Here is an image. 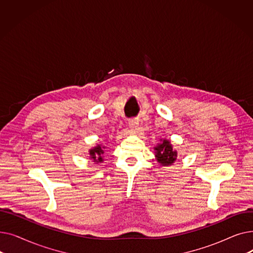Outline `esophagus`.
I'll use <instances>...</instances> for the list:
<instances>
[{
	"instance_id": "34e87169",
	"label": "esophagus",
	"mask_w": 253,
	"mask_h": 253,
	"mask_svg": "<svg viewBox=\"0 0 253 253\" xmlns=\"http://www.w3.org/2000/svg\"><path fill=\"white\" fill-rule=\"evenodd\" d=\"M128 123H129V126L132 130H133V131L137 130V128H138V120L137 119H130Z\"/></svg>"
}]
</instances>
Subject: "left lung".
I'll return each instance as SVG.
<instances>
[{
	"label": "left lung",
	"mask_w": 253,
	"mask_h": 253,
	"mask_svg": "<svg viewBox=\"0 0 253 253\" xmlns=\"http://www.w3.org/2000/svg\"><path fill=\"white\" fill-rule=\"evenodd\" d=\"M154 150L157 161L163 166L171 165L176 160L177 152L172 149V145L169 140L163 139L161 143L157 144V147H155Z\"/></svg>",
	"instance_id": "left-lung-1"
}]
</instances>
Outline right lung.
I'll return each mask as SVG.
<instances>
[{"label":"right lung","mask_w":253,"mask_h":253,"mask_svg":"<svg viewBox=\"0 0 253 253\" xmlns=\"http://www.w3.org/2000/svg\"><path fill=\"white\" fill-rule=\"evenodd\" d=\"M104 149H105L104 145H102L101 147V144H98L95 148H93L89 151L90 158L93 159V162H95L97 164V163H101L103 161L102 155L104 153V151H103Z\"/></svg>","instance_id":"add662e5"}]
</instances>
